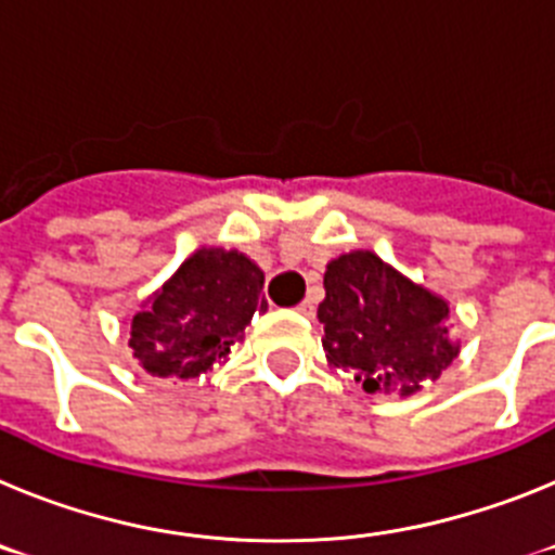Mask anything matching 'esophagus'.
Instances as JSON below:
<instances>
[{"label":"esophagus","mask_w":555,"mask_h":555,"mask_svg":"<svg viewBox=\"0 0 555 555\" xmlns=\"http://www.w3.org/2000/svg\"><path fill=\"white\" fill-rule=\"evenodd\" d=\"M297 311H300L302 317H313V311H317V306H313V300H302L300 306H297Z\"/></svg>","instance_id":"esophagus-1"}]
</instances>
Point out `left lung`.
Masks as SVG:
<instances>
[{"mask_svg": "<svg viewBox=\"0 0 555 555\" xmlns=\"http://www.w3.org/2000/svg\"><path fill=\"white\" fill-rule=\"evenodd\" d=\"M317 317L325 327L327 364L356 375L370 395H414L459 356V341L448 331V302L370 249L327 263Z\"/></svg>", "mask_w": 555, "mask_h": 555, "instance_id": "left-lung-1", "label": "left lung"}]
</instances>
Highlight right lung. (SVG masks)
I'll return each mask as SVG.
<instances>
[{
    "mask_svg": "<svg viewBox=\"0 0 555 555\" xmlns=\"http://www.w3.org/2000/svg\"><path fill=\"white\" fill-rule=\"evenodd\" d=\"M263 272L238 249L203 247L132 317V358L152 377L189 380L228 361L255 311H267Z\"/></svg>",
    "mask_w": 555,
    "mask_h": 555,
    "instance_id": "right-lung-1",
    "label": "right lung"
}]
</instances>
